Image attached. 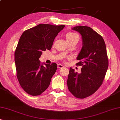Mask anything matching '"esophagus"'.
Listing matches in <instances>:
<instances>
[{"instance_id": "1", "label": "esophagus", "mask_w": 120, "mask_h": 120, "mask_svg": "<svg viewBox=\"0 0 120 120\" xmlns=\"http://www.w3.org/2000/svg\"><path fill=\"white\" fill-rule=\"evenodd\" d=\"M57 66H58V69H60V68H62L64 67V65H62V64H59L57 65Z\"/></svg>"}]
</instances>
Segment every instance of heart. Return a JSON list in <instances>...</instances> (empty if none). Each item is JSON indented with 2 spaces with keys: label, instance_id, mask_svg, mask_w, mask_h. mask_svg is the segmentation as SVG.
I'll return each instance as SVG.
<instances>
[{
  "label": "heart",
  "instance_id": "1",
  "mask_svg": "<svg viewBox=\"0 0 120 120\" xmlns=\"http://www.w3.org/2000/svg\"><path fill=\"white\" fill-rule=\"evenodd\" d=\"M75 36H78L76 34L73 33V32H69L66 35V40H69V39H71L73 38H75Z\"/></svg>",
  "mask_w": 120,
  "mask_h": 120
}]
</instances>
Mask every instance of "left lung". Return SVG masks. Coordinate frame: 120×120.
I'll return each instance as SVG.
<instances>
[{"mask_svg":"<svg viewBox=\"0 0 120 120\" xmlns=\"http://www.w3.org/2000/svg\"><path fill=\"white\" fill-rule=\"evenodd\" d=\"M82 36V48L77 57L82 66L81 72L70 68L67 84L70 92L83 99L96 92L104 80L108 67V60L102 37L91 27L79 26L72 28Z\"/></svg>","mask_w":120,"mask_h":120,"instance_id":"1","label":"left lung"}]
</instances>
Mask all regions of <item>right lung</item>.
Listing matches in <instances>:
<instances>
[{"instance_id":"add662e5","label":"right lung","mask_w":120,"mask_h":120,"mask_svg":"<svg viewBox=\"0 0 120 120\" xmlns=\"http://www.w3.org/2000/svg\"><path fill=\"white\" fill-rule=\"evenodd\" d=\"M64 25L39 24L24 32L20 37L15 51L17 78L26 92L38 95L49 87L57 65L41 64L39 58L42 51L50 50L55 38Z\"/></svg>"}]
</instances>
